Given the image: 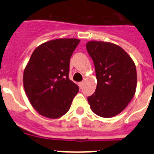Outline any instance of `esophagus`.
<instances>
[{"label":"esophagus","instance_id":"1","mask_svg":"<svg viewBox=\"0 0 154 154\" xmlns=\"http://www.w3.org/2000/svg\"><path fill=\"white\" fill-rule=\"evenodd\" d=\"M79 85L80 89H82L84 85V82H79Z\"/></svg>","mask_w":154,"mask_h":154}]
</instances>
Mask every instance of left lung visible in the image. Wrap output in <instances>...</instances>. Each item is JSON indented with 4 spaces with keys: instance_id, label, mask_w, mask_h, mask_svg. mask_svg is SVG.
<instances>
[{
    "instance_id": "1",
    "label": "left lung",
    "mask_w": 154,
    "mask_h": 154,
    "mask_svg": "<svg viewBox=\"0 0 154 154\" xmlns=\"http://www.w3.org/2000/svg\"><path fill=\"white\" fill-rule=\"evenodd\" d=\"M86 49L97 79L96 91L87 99L90 108L99 116L113 117L124 110L135 95V63L124 49L111 42L89 41Z\"/></svg>"
}]
</instances>
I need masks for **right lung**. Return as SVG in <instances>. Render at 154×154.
I'll list each match as a JSON object with an SVG mask.
<instances>
[{
    "label": "right lung",
    "instance_id": "add662e5",
    "mask_svg": "<svg viewBox=\"0 0 154 154\" xmlns=\"http://www.w3.org/2000/svg\"><path fill=\"white\" fill-rule=\"evenodd\" d=\"M80 42L77 38H58L36 48L25 66L23 85L33 108L42 116L58 119L65 115L79 92L69 79V62Z\"/></svg>",
    "mask_w": 154,
    "mask_h": 154
}]
</instances>
